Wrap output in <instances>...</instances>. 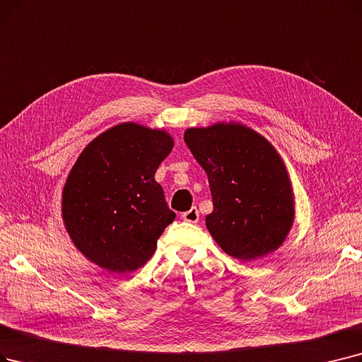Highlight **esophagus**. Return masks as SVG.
Returning a JSON list of instances; mask_svg holds the SVG:
<instances>
[{"label": "esophagus", "mask_w": 362, "mask_h": 362, "mask_svg": "<svg viewBox=\"0 0 362 362\" xmlns=\"http://www.w3.org/2000/svg\"><path fill=\"white\" fill-rule=\"evenodd\" d=\"M182 218L185 220V222H189V223H197L199 220V213H198V209L197 207H192L191 210H187L182 214Z\"/></svg>", "instance_id": "obj_1"}]
</instances>
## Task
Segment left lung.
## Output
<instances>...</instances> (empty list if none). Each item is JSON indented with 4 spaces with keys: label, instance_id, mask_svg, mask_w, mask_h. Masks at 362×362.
Instances as JSON below:
<instances>
[{
    "label": "left lung",
    "instance_id": "obj_1",
    "mask_svg": "<svg viewBox=\"0 0 362 362\" xmlns=\"http://www.w3.org/2000/svg\"><path fill=\"white\" fill-rule=\"evenodd\" d=\"M185 144L207 173L211 237L232 257L255 260L276 250L293 225L287 171L274 146L244 125L189 129Z\"/></svg>",
    "mask_w": 362,
    "mask_h": 362
}]
</instances>
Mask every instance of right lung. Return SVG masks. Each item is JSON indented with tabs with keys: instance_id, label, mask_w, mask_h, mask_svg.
<instances>
[{
	"instance_id": "1",
	"label": "right lung",
	"mask_w": 362,
	"mask_h": 362,
	"mask_svg": "<svg viewBox=\"0 0 362 362\" xmlns=\"http://www.w3.org/2000/svg\"><path fill=\"white\" fill-rule=\"evenodd\" d=\"M171 149L165 132L127 122L94 139L72 167L62 198L65 226L100 268L124 274L144 266L175 220L155 182Z\"/></svg>"
}]
</instances>
